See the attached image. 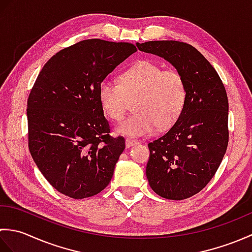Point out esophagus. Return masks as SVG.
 <instances>
[{
  "label": "esophagus",
  "mask_w": 252,
  "mask_h": 252,
  "mask_svg": "<svg viewBox=\"0 0 252 252\" xmlns=\"http://www.w3.org/2000/svg\"><path fill=\"white\" fill-rule=\"evenodd\" d=\"M137 143L138 142L136 140H132V138H126V146L129 148V147H132V146L136 145Z\"/></svg>",
  "instance_id": "obj_1"
}]
</instances>
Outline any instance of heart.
Instances as JSON below:
<instances>
[{
	"instance_id": "b5f03b06",
	"label": "heart",
	"mask_w": 252,
	"mask_h": 252,
	"mask_svg": "<svg viewBox=\"0 0 252 252\" xmlns=\"http://www.w3.org/2000/svg\"><path fill=\"white\" fill-rule=\"evenodd\" d=\"M187 99L185 79L174 68H162L152 61H141L120 74L119 83L104 79L98 87L101 110L119 122L133 101L134 112L117 127L129 136L148 135L165 130L179 120Z\"/></svg>"
}]
</instances>
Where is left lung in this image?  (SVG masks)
Here are the masks:
<instances>
[{
    "label": "left lung",
    "mask_w": 252,
    "mask_h": 252,
    "mask_svg": "<svg viewBox=\"0 0 252 252\" xmlns=\"http://www.w3.org/2000/svg\"><path fill=\"white\" fill-rule=\"evenodd\" d=\"M138 50L163 57L185 79L187 99L179 120L148 144L149 186L167 199L196 195L215 176L228 144V99L216 69L194 46L148 41Z\"/></svg>",
    "instance_id": "left-lung-1"
}]
</instances>
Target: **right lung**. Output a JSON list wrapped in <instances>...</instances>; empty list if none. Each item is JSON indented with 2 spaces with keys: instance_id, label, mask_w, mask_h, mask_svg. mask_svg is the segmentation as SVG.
<instances>
[{
  "instance_id": "add662e5",
  "label": "right lung",
  "mask_w": 252,
  "mask_h": 252,
  "mask_svg": "<svg viewBox=\"0 0 252 252\" xmlns=\"http://www.w3.org/2000/svg\"><path fill=\"white\" fill-rule=\"evenodd\" d=\"M136 51L126 42L83 40L56 53L37 76L27 101L28 146L62 194L82 199L109 184L126 141L109 134L98 87Z\"/></svg>"
}]
</instances>
